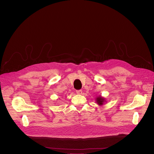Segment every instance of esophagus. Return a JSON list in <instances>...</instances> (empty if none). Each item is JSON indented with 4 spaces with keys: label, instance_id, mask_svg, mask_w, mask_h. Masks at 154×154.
<instances>
[{
    "label": "esophagus",
    "instance_id": "obj_1",
    "mask_svg": "<svg viewBox=\"0 0 154 154\" xmlns=\"http://www.w3.org/2000/svg\"><path fill=\"white\" fill-rule=\"evenodd\" d=\"M76 93L77 94H82V90H77Z\"/></svg>",
    "mask_w": 154,
    "mask_h": 154
}]
</instances>
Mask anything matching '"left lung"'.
I'll return each mask as SVG.
<instances>
[{
  "label": "left lung",
  "mask_w": 154,
  "mask_h": 154,
  "mask_svg": "<svg viewBox=\"0 0 154 154\" xmlns=\"http://www.w3.org/2000/svg\"><path fill=\"white\" fill-rule=\"evenodd\" d=\"M96 103L99 106H102L105 102H106V100L105 98H104L102 96H99L96 98Z\"/></svg>",
  "instance_id": "obj_1"
}]
</instances>
